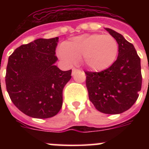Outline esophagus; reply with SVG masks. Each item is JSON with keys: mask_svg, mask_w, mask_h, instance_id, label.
I'll use <instances>...</instances> for the list:
<instances>
[{"mask_svg": "<svg viewBox=\"0 0 149 149\" xmlns=\"http://www.w3.org/2000/svg\"><path fill=\"white\" fill-rule=\"evenodd\" d=\"M77 72H79V69H77V68H73L72 69V75H74Z\"/></svg>", "mask_w": 149, "mask_h": 149, "instance_id": "esophagus-1", "label": "esophagus"}]
</instances>
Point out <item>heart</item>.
I'll list each match as a JSON object with an SVG mask.
<instances>
[{
	"label": "heart",
	"mask_w": 149,
	"mask_h": 149,
	"mask_svg": "<svg viewBox=\"0 0 149 149\" xmlns=\"http://www.w3.org/2000/svg\"><path fill=\"white\" fill-rule=\"evenodd\" d=\"M118 51V43L112 36L84 34L62 43L59 56L68 65H73L82 59L86 68L101 72L111 66Z\"/></svg>",
	"instance_id": "heart-1"
}]
</instances>
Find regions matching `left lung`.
Here are the masks:
<instances>
[{
    "instance_id": "1",
    "label": "left lung",
    "mask_w": 149,
    "mask_h": 149,
    "mask_svg": "<svg viewBox=\"0 0 149 149\" xmlns=\"http://www.w3.org/2000/svg\"><path fill=\"white\" fill-rule=\"evenodd\" d=\"M119 45V54L110 67L100 72H85L89 98L98 111L119 114L130 109L141 90L140 58L134 46L115 30L105 28Z\"/></svg>"
}]
</instances>
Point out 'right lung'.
<instances>
[{
	"instance_id": "add662e5",
	"label": "right lung",
	"mask_w": 149,
	"mask_h": 149,
	"mask_svg": "<svg viewBox=\"0 0 149 149\" xmlns=\"http://www.w3.org/2000/svg\"><path fill=\"white\" fill-rule=\"evenodd\" d=\"M58 37L38 39L17 48L9 56L5 77L6 90L18 110L33 118L47 119L58 113L63 90L72 70L54 63Z\"/></svg>"
}]
</instances>
